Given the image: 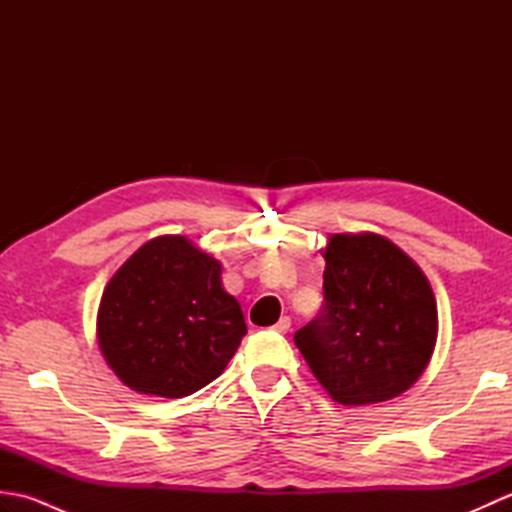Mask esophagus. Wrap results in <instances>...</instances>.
<instances>
[{"mask_svg":"<svg viewBox=\"0 0 512 512\" xmlns=\"http://www.w3.org/2000/svg\"><path fill=\"white\" fill-rule=\"evenodd\" d=\"M275 332H279V334L290 332V317H281V319L275 323Z\"/></svg>","mask_w":512,"mask_h":512,"instance_id":"34e87169","label":"esophagus"}]
</instances>
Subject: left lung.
Here are the masks:
<instances>
[{
	"instance_id": "left-lung-1",
	"label": "left lung",
	"mask_w": 512,
	"mask_h": 512,
	"mask_svg": "<svg viewBox=\"0 0 512 512\" xmlns=\"http://www.w3.org/2000/svg\"><path fill=\"white\" fill-rule=\"evenodd\" d=\"M323 259V308L295 332V345L341 405L400 396L427 369L438 339L427 277L376 233L330 235Z\"/></svg>"
}]
</instances>
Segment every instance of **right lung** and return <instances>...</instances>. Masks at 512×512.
I'll return each mask as SVG.
<instances>
[{"instance_id":"1","label":"right lung","mask_w":512,"mask_h":512,"mask_svg":"<svg viewBox=\"0 0 512 512\" xmlns=\"http://www.w3.org/2000/svg\"><path fill=\"white\" fill-rule=\"evenodd\" d=\"M222 264L182 235L149 239L105 286L96 336L107 365L138 394L182 398L224 372L246 323Z\"/></svg>"}]
</instances>
